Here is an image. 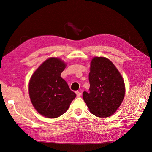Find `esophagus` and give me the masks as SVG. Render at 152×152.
I'll return each mask as SVG.
<instances>
[{"instance_id":"esophagus-1","label":"esophagus","mask_w":152,"mask_h":152,"mask_svg":"<svg viewBox=\"0 0 152 152\" xmlns=\"http://www.w3.org/2000/svg\"><path fill=\"white\" fill-rule=\"evenodd\" d=\"M76 94L77 97H80V96L82 95V93H80L79 91H76Z\"/></svg>"}]
</instances>
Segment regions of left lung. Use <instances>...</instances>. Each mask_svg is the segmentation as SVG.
Returning a JSON list of instances; mask_svg holds the SVG:
<instances>
[{
    "instance_id": "1",
    "label": "left lung",
    "mask_w": 152,
    "mask_h": 152,
    "mask_svg": "<svg viewBox=\"0 0 152 152\" xmlns=\"http://www.w3.org/2000/svg\"><path fill=\"white\" fill-rule=\"evenodd\" d=\"M89 93L83 98L91 113L108 117L115 112L125 96L122 77L113 63L104 57H94L89 74Z\"/></svg>"
}]
</instances>
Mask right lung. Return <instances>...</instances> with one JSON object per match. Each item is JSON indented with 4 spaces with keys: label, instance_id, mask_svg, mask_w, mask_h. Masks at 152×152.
Wrapping results in <instances>:
<instances>
[{
    "label": "right lung",
    "instance_id": "add662e5",
    "mask_svg": "<svg viewBox=\"0 0 152 152\" xmlns=\"http://www.w3.org/2000/svg\"><path fill=\"white\" fill-rule=\"evenodd\" d=\"M66 64L58 58L46 59L32 75L29 96L32 104L42 116L54 118L68 109L76 94L61 77Z\"/></svg>",
    "mask_w": 152,
    "mask_h": 152
}]
</instances>
